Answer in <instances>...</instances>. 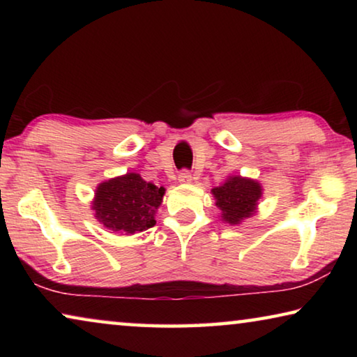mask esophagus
Returning <instances> with one entry per match:
<instances>
[{"instance_id": "esophagus-1", "label": "esophagus", "mask_w": 357, "mask_h": 357, "mask_svg": "<svg viewBox=\"0 0 357 357\" xmlns=\"http://www.w3.org/2000/svg\"><path fill=\"white\" fill-rule=\"evenodd\" d=\"M178 179H179V183H183V184H189L190 181H192V173H190L189 170H183V172H179V174H178Z\"/></svg>"}]
</instances>
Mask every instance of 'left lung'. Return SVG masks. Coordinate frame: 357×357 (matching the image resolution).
<instances>
[{"mask_svg": "<svg viewBox=\"0 0 357 357\" xmlns=\"http://www.w3.org/2000/svg\"><path fill=\"white\" fill-rule=\"evenodd\" d=\"M213 193L215 206L222 211L223 220L236 225L255 213L257 203L261 197V187L257 181L231 176L225 184L213 189Z\"/></svg>", "mask_w": 357, "mask_h": 357, "instance_id": "1", "label": "left lung"}]
</instances>
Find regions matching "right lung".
I'll list each match as a JSON object with an SVG mask.
<instances>
[{"instance_id": "obj_1", "label": "right lung", "mask_w": 357, "mask_h": 357, "mask_svg": "<svg viewBox=\"0 0 357 357\" xmlns=\"http://www.w3.org/2000/svg\"><path fill=\"white\" fill-rule=\"evenodd\" d=\"M164 193V187L146 183L137 173L110 179L96 190V219L116 233L144 231L154 227L155 209L160 206Z\"/></svg>"}]
</instances>
